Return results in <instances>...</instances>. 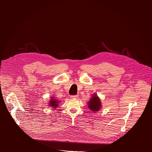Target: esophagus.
Instances as JSON below:
<instances>
[{
  "instance_id": "34e87169",
  "label": "esophagus",
  "mask_w": 152,
  "mask_h": 152,
  "mask_svg": "<svg viewBox=\"0 0 152 152\" xmlns=\"http://www.w3.org/2000/svg\"><path fill=\"white\" fill-rule=\"evenodd\" d=\"M78 97H79V96H78L77 95H74V96H70V98H71V99H77Z\"/></svg>"
}]
</instances>
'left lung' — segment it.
<instances>
[{
  "instance_id": "obj_1",
  "label": "left lung",
  "mask_w": 152,
  "mask_h": 152,
  "mask_svg": "<svg viewBox=\"0 0 152 152\" xmlns=\"http://www.w3.org/2000/svg\"><path fill=\"white\" fill-rule=\"evenodd\" d=\"M88 107L93 111H99L102 106L99 98L96 95H94L92 97V99L88 102Z\"/></svg>"
}]
</instances>
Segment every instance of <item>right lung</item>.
<instances>
[{
	"instance_id": "add662e5",
	"label": "right lung",
	"mask_w": 152,
	"mask_h": 152,
	"mask_svg": "<svg viewBox=\"0 0 152 152\" xmlns=\"http://www.w3.org/2000/svg\"><path fill=\"white\" fill-rule=\"evenodd\" d=\"M58 100H56L55 99H51V100H50V103H49V106L51 107H53L55 108H56V107H58Z\"/></svg>"
}]
</instances>
